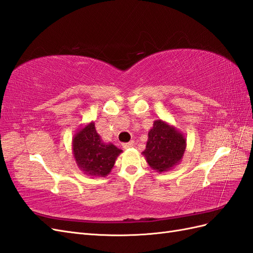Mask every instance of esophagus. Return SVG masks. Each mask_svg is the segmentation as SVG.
Listing matches in <instances>:
<instances>
[{
  "instance_id": "34e87169",
  "label": "esophagus",
  "mask_w": 253,
  "mask_h": 253,
  "mask_svg": "<svg viewBox=\"0 0 253 253\" xmlns=\"http://www.w3.org/2000/svg\"><path fill=\"white\" fill-rule=\"evenodd\" d=\"M133 143H134L133 141L128 142V143H123V148H125V150H127V148H130L133 146Z\"/></svg>"
}]
</instances>
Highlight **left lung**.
Masks as SVG:
<instances>
[{"instance_id": "left-lung-1", "label": "left lung", "mask_w": 253, "mask_h": 253, "mask_svg": "<svg viewBox=\"0 0 253 253\" xmlns=\"http://www.w3.org/2000/svg\"><path fill=\"white\" fill-rule=\"evenodd\" d=\"M186 145L183 132L166 121L156 120L148 131L146 148L142 154L153 170L165 173L182 161Z\"/></svg>"}]
</instances>
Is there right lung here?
<instances>
[{"mask_svg": "<svg viewBox=\"0 0 253 253\" xmlns=\"http://www.w3.org/2000/svg\"><path fill=\"white\" fill-rule=\"evenodd\" d=\"M122 152L114 144L105 143L101 140L96 131L94 122L78 129L73 138V154L76 164L88 176H107Z\"/></svg>", "mask_w": 253, "mask_h": 253, "instance_id": "1", "label": "right lung"}]
</instances>
